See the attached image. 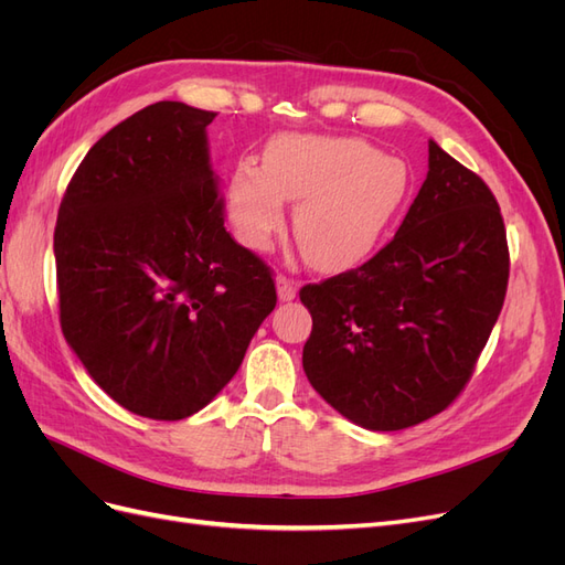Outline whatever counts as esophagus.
Instances as JSON below:
<instances>
[{
	"label": "esophagus",
	"mask_w": 565,
	"mask_h": 565,
	"mask_svg": "<svg viewBox=\"0 0 565 565\" xmlns=\"http://www.w3.org/2000/svg\"><path fill=\"white\" fill-rule=\"evenodd\" d=\"M276 289H278V299L280 301H292L297 297V282L285 278V276L276 278Z\"/></svg>",
	"instance_id": "esophagus-1"
}]
</instances>
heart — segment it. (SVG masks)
<instances>
[{
	"instance_id": "1",
	"label": "heart",
	"mask_w": 565,
	"mask_h": 565,
	"mask_svg": "<svg viewBox=\"0 0 565 565\" xmlns=\"http://www.w3.org/2000/svg\"><path fill=\"white\" fill-rule=\"evenodd\" d=\"M409 193L401 158L351 136L280 134L264 169L237 164L228 183V218L247 249L266 252L297 204L295 237L318 270H344L374 252Z\"/></svg>"
}]
</instances>
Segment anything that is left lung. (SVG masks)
I'll return each instance as SVG.
<instances>
[{
	"label": "left lung",
	"mask_w": 565,
	"mask_h": 565,
	"mask_svg": "<svg viewBox=\"0 0 565 565\" xmlns=\"http://www.w3.org/2000/svg\"><path fill=\"white\" fill-rule=\"evenodd\" d=\"M504 221L490 188L429 141V172L393 241L361 268L301 287L303 372L370 431H398L465 388L502 311Z\"/></svg>",
	"instance_id": "8db88e82"
}]
</instances>
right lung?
<instances>
[{
    "mask_svg": "<svg viewBox=\"0 0 565 565\" xmlns=\"http://www.w3.org/2000/svg\"><path fill=\"white\" fill-rule=\"evenodd\" d=\"M160 100L89 148L56 233L61 328L129 413L174 422L216 398L276 309L270 270L224 228L207 127Z\"/></svg>",
    "mask_w": 565,
    "mask_h": 565,
    "instance_id": "right-lung-1",
    "label": "right lung"
}]
</instances>
